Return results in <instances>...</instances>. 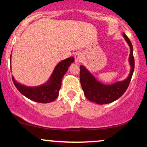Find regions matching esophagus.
<instances>
[{
  "label": "esophagus",
  "mask_w": 147,
  "mask_h": 147,
  "mask_svg": "<svg viewBox=\"0 0 147 147\" xmlns=\"http://www.w3.org/2000/svg\"><path fill=\"white\" fill-rule=\"evenodd\" d=\"M82 59H83V55H82V54L80 52H77L75 55V62L77 63H79L80 62H82Z\"/></svg>",
  "instance_id": "34e87169"
}]
</instances>
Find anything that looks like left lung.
Listing matches in <instances>:
<instances>
[{
    "mask_svg": "<svg viewBox=\"0 0 147 147\" xmlns=\"http://www.w3.org/2000/svg\"><path fill=\"white\" fill-rule=\"evenodd\" d=\"M123 36L130 47L129 61L131 65L129 75L124 80L109 85L102 84L84 65H80L81 85L84 95L90 102L97 104H109L119 99L128 88L134 71L135 63L132 43L124 33H123Z\"/></svg>",
    "mask_w": 147,
    "mask_h": 147,
    "instance_id": "left-lung-1",
    "label": "left lung"
}]
</instances>
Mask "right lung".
<instances>
[{
  "label": "right lung",
  "mask_w": 147,
  "mask_h": 147,
  "mask_svg": "<svg viewBox=\"0 0 147 147\" xmlns=\"http://www.w3.org/2000/svg\"><path fill=\"white\" fill-rule=\"evenodd\" d=\"M74 61L75 59L72 57L60 61L54 69L48 82L38 86L30 87L23 85L16 82L13 76L12 81L18 91L27 98L38 103L52 102L58 97L62 79L68 71V67Z\"/></svg>",
  "instance_id": "add662e5"
}]
</instances>
